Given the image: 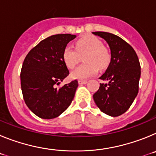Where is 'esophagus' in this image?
Segmentation results:
<instances>
[{
  "instance_id": "esophagus-1",
  "label": "esophagus",
  "mask_w": 156,
  "mask_h": 156,
  "mask_svg": "<svg viewBox=\"0 0 156 156\" xmlns=\"http://www.w3.org/2000/svg\"><path fill=\"white\" fill-rule=\"evenodd\" d=\"M78 83H79V84H86L87 83V80H80Z\"/></svg>"
}]
</instances>
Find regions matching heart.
<instances>
[{
	"label": "heart",
	"instance_id": "1",
	"mask_svg": "<svg viewBox=\"0 0 156 156\" xmlns=\"http://www.w3.org/2000/svg\"><path fill=\"white\" fill-rule=\"evenodd\" d=\"M75 49L66 47L62 52L64 64L69 69L75 68L80 59V55H85L86 65L77 67L71 73V77L76 80H85L95 75L98 68H106L111 61L109 51L103 46L102 42L93 36H86L75 43Z\"/></svg>",
	"mask_w": 156,
	"mask_h": 156
}]
</instances>
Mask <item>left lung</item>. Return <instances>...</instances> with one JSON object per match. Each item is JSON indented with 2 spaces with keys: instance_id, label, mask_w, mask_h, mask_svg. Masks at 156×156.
<instances>
[{
  "instance_id": "left-lung-1",
  "label": "left lung",
  "mask_w": 156,
  "mask_h": 156,
  "mask_svg": "<svg viewBox=\"0 0 156 156\" xmlns=\"http://www.w3.org/2000/svg\"><path fill=\"white\" fill-rule=\"evenodd\" d=\"M108 43L111 51V62L105 73L99 79L108 81L100 83L93 98L101 111L119 116L130 107L138 93L140 66L137 54L130 45L115 34L93 32Z\"/></svg>"
}]
</instances>
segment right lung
<instances>
[{
    "label": "right lung",
    "instance_id": "add662e5",
    "mask_svg": "<svg viewBox=\"0 0 156 156\" xmlns=\"http://www.w3.org/2000/svg\"><path fill=\"white\" fill-rule=\"evenodd\" d=\"M76 35L56 34L43 40L27 54L20 79L25 102L36 115L50 119L68 108L78 87L76 80L60 88L69 74L62 60V52Z\"/></svg>",
    "mask_w": 156,
    "mask_h": 156
}]
</instances>
